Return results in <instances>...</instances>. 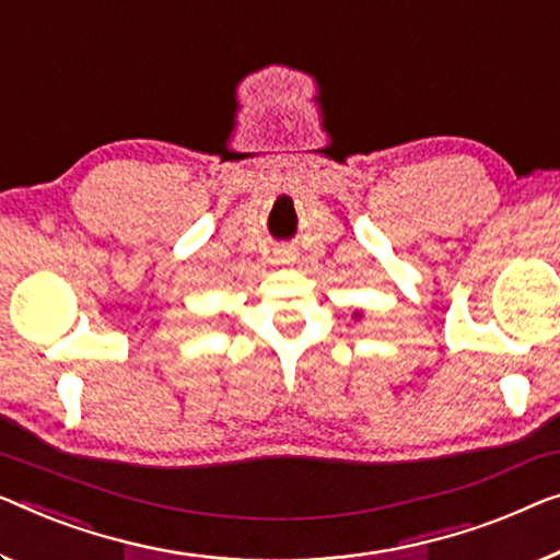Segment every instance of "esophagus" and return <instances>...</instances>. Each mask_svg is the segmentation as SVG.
Returning a JSON list of instances; mask_svg holds the SVG:
<instances>
[{
	"mask_svg": "<svg viewBox=\"0 0 560 560\" xmlns=\"http://www.w3.org/2000/svg\"><path fill=\"white\" fill-rule=\"evenodd\" d=\"M277 258H279V261L281 264H289V261H294V258H296V252H294V248H279V252H277Z\"/></svg>",
	"mask_w": 560,
	"mask_h": 560,
	"instance_id": "obj_1",
	"label": "esophagus"
}]
</instances>
